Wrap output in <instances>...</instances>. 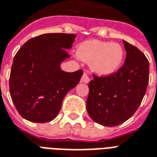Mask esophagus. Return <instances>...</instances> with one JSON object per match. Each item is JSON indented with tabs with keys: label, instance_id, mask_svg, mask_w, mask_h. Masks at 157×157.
<instances>
[{
	"label": "esophagus",
	"instance_id": "1",
	"mask_svg": "<svg viewBox=\"0 0 157 157\" xmlns=\"http://www.w3.org/2000/svg\"><path fill=\"white\" fill-rule=\"evenodd\" d=\"M81 81H82V82H84V83H88V82H90V78H89V76H88L87 73L86 72L83 73Z\"/></svg>",
	"mask_w": 157,
	"mask_h": 157
}]
</instances>
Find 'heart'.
I'll return each instance as SVG.
<instances>
[{
	"mask_svg": "<svg viewBox=\"0 0 157 157\" xmlns=\"http://www.w3.org/2000/svg\"><path fill=\"white\" fill-rule=\"evenodd\" d=\"M76 55L83 61H90V68L94 72L107 75L120 67L124 59V51L116 43L90 40L79 46Z\"/></svg>",
	"mask_w": 157,
	"mask_h": 157,
	"instance_id": "obj_1",
	"label": "heart"
}]
</instances>
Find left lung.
I'll use <instances>...</instances> for the list:
<instances>
[{"mask_svg": "<svg viewBox=\"0 0 157 157\" xmlns=\"http://www.w3.org/2000/svg\"><path fill=\"white\" fill-rule=\"evenodd\" d=\"M125 63L105 76L93 74L89 82L86 110L95 122L105 126L122 124L134 115L149 82V61L137 47L123 40Z\"/></svg>", "mask_w": 157, "mask_h": 157, "instance_id": "left-lung-1", "label": "left lung"}]
</instances>
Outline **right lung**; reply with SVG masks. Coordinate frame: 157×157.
I'll return each instance as SVG.
<instances>
[{"label":"right lung","mask_w":157,"mask_h":157,"mask_svg":"<svg viewBox=\"0 0 157 157\" xmlns=\"http://www.w3.org/2000/svg\"><path fill=\"white\" fill-rule=\"evenodd\" d=\"M74 34L47 33L31 38L15 56L9 87L19 114L32 122L55 119L64 97L78 84L82 70L66 72L61 63L70 57Z\"/></svg>","instance_id":"obj_1"}]
</instances>
